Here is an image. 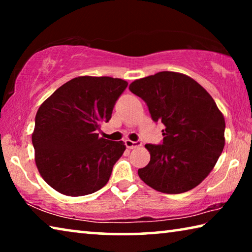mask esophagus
<instances>
[{
  "label": "esophagus",
  "mask_w": 252,
  "mask_h": 252,
  "mask_svg": "<svg viewBox=\"0 0 252 252\" xmlns=\"http://www.w3.org/2000/svg\"><path fill=\"white\" fill-rule=\"evenodd\" d=\"M125 143H126V146L127 149H134L136 147L141 146V142H139V141H131V140H129V139H126V141H125Z\"/></svg>",
  "instance_id": "esophagus-1"
}]
</instances>
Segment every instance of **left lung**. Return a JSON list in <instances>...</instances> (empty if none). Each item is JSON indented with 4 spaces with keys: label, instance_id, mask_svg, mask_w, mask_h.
<instances>
[{
    "label": "left lung",
    "instance_id": "8db88e82",
    "mask_svg": "<svg viewBox=\"0 0 252 252\" xmlns=\"http://www.w3.org/2000/svg\"><path fill=\"white\" fill-rule=\"evenodd\" d=\"M130 91L146 102L152 120L162 122V144H146L150 162L141 180L162 193L187 192L200 185L224 147L225 122L212 96L197 81L163 71L133 81Z\"/></svg>",
    "mask_w": 252,
    "mask_h": 252
}]
</instances>
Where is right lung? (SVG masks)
<instances>
[{
  "instance_id": "right-lung-1",
  "label": "right lung",
  "mask_w": 252,
  "mask_h": 252,
  "mask_svg": "<svg viewBox=\"0 0 252 252\" xmlns=\"http://www.w3.org/2000/svg\"><path fill=\"white\" fill-rule=\"evenodd\" d=\"M127 87L122 79L78 76L60 87L37 110L32 143L41 177L69 197L90 194L108 183L126 146L96 133Z\"/></svg>"
}]
</instances>
